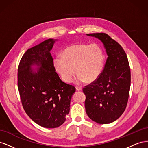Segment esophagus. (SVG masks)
Instances as JSON below:
<instances>
[{
  "label": "esophagus",
  "instance_id": "34e87169",
  "mask_svg": "<svg viewBox=\"0 0 148 148\" xmlns=\"http://www.w3.org/2000/svg\"><path fill=\"white\" fill-rule=\"evenodd\" d=\"M76 89H77V91H82V87H79V86H76Z\"/></svg>",
  "mask_w": 148,
  "mask_h": 148
}]
</instances>
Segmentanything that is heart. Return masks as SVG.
<instances>
[{
	"instance_id": "obj_1",
	"label": "heart",
	"mask_w": 148,
	"mask_h": 148,
	"mask_svg": "<svg viewBox=\"0 0 148 148\" xmlns=\"http://www.w3.org/2000/svg\"><path fill=\"white\" fill-rule=\"evenodd\" d=\"M104 62L102 49L97 44H76L66 47L61 57H56L53 61L64 82H71L77 73L76 82L78 84L96 82L102 73Z\"/></svg>"
}]
</instances>
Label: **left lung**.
<instances>
[{
  "mask_svg": "<svg viewBox=\"0 0 148 148\" xmlns=\"http://www.w3.org/2000/svg\"><path fill=\"white\" fill-rule=\"evenodd\" d=\"M104 44L107 57L104 70L96 82L83 88L86 114L92 121L107 124L117 120L126 109L131 75L126 53L106 33L86 34Z\"/></svg>",
  "mask_w": 148,
  "mask_h": 148,
  "instance_id": "8db88e82",
  "label": "left lung"
}]
</instances>
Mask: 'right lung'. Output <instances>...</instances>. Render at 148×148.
<instances>
[{
  "label": "right lung",
  "instance_id": "right-lung-1",
  "mask_svg": "<svg viewBox=\"0 0 148 148\" xmlns=\"http://www.w3.org/2000/svg\"><path fill=\"white\" fill-rule=\"evenodd\" d=\"M57 39H48L28 49L18 70V87L26 113L47 128L60 126L69 114L75 88L62 82L53 66L51 51Z\"/></svg>",
  "mask_w": 148,
  "mask_h": 148
}]
</instances>
